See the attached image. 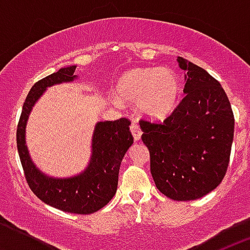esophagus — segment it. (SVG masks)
<instances>
[{"label":"esophagus","mask_w":250,"mask_h":250,"mask_svg":"<svg viewBox=\"0 0 250 250\" xmlns=\"http://www.w3.org/2000/svg\"><path fill=\"white\" fill-rule=\"evenodd\" d=\"M130 130H131V134L134 136V140L139 141L141 138V129L136 123H132L131 126H130Z\"/></svg>","instance_id":"esophagus-1"}]
</instances>
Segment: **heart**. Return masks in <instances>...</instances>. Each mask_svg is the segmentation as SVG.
Wrapping results in <instances>:
<instances>
[{"label":"heart","mask_w":250,"mask_h":250,"mask_svg":"<svg viewBox=\"0 0 250 250\" xmlns=\"http://www.w3.org/2000/svg\"><path fill=\"white\" fill-rule=\"evenodd\" d=\"M115 87L122 101L136 103L139 114L151 121L164 120L173 114L182 95L180 79L170 68H131L119 77ZM120 101L111 98L114 105H121Z\"/></svg>","instance_id":"1"}]
</instances>
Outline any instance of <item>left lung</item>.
<instances>
[{
    "label": "left lung",
    "mask_w": 250,
    "mask_h": 250,
    "mask_svg": "<svg viewBox=\"0 0 250 250\" xmlns=\"http://www.w3.org/2000/svg\"><path fill=\"white\" fill-rule=\"evenodd\" d=\"M185 71L184 99L163 124L140 121L156 188L178 202L199 199L222 183L230 158L234 115L218 81L178 57Z\"/></svg>",
    "instance_id": "1"
}]
</instances>
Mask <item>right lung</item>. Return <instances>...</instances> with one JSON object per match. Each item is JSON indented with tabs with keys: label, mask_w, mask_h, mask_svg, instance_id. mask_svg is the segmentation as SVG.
I'll return each mask as SVG.
<instances>
[{
	"label": "right lung",
	"mask_w": 250,
	"mask_h": 250,
	"mask_svg": "<svg viewBox=\"0 0 250 250\" xmlns=\"http://www.w3.org/2000/svg\"><path fill=\"white\" fill-rule=\"evenodd\" d=\"M76 66H65L31 87L23 103L17 126V150L31 190L47 205L74 214H91L105 207L118 189L121 160L134 143L130 121H99L91 141V158L80 174L68 178H54L35 165L26 145V125L32 107L50 86L72 83L77 79Z\"/></svg>",
	"instance_id": "obj_1"
}]
</instances>
